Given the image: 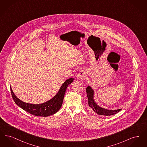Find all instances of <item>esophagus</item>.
Returning <instances> with one entry per match:
<instances>
[{
	"mask_svg": "<svg viewBox=\"0 0 147 147\" xmlns=\"http://www.w3.org/2000/svg\"><path fill=\"white\" fill-rule=\"evenodd\" d=\"M86 76V74L83 70H80L77 74V78L79 79H83Z\"/></svg>",
	"mask_w": 147,
	"mask_h": 147,
	"instance_id": "1",
	"label": "esophagus"
}]
</instances>
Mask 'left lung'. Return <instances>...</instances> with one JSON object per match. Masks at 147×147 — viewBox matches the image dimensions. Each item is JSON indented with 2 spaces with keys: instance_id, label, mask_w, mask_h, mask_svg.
<instances>
[{
  "instance_id": "obj_1",
  "label": "left lung",
  "mask_w": 147,
  "mask_h": 147,
  "mask_svg": "<svg viewBox=\"0 0 147 147\" xmlns=\"http://www.w3.org/2000/svg\"><path fill=\"white\" fill-rule=\"evenodd\" d=\"M86 94L88 100V104L92 109V110L100 115H104V116H110L112 115H115L117 112L120 111L122 109H117V110H108L105 108H102L99 106L97 103L94 100V91L92 89L90 86H88L86 88Z\"/></svg>"
}]
</instances>
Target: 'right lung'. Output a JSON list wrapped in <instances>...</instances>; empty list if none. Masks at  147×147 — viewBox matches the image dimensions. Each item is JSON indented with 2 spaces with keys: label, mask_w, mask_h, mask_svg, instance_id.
I'll return each mask as SVG.
<instances>
[{
  "label": "right lung",
  "mask_w": 147,
  "mask_h": 147,
  "mask_svg": "<svg viewBox=\"0 0 147 147\" xmlns=\"http://www.w3.org/2000/svg\"><path fill=\"white\" fill-rule=\"evenodd\" d=\"M73 78H69L66 80L53 98L48 101L40 104H31L23 102L16 97L11 88H10V90L15 102L24 110L37 116L47 117L56 113L61 109L67 88L73 82Z\"/></svg>",
  "instance_id": "right-lung-1"
}]
</instances>
